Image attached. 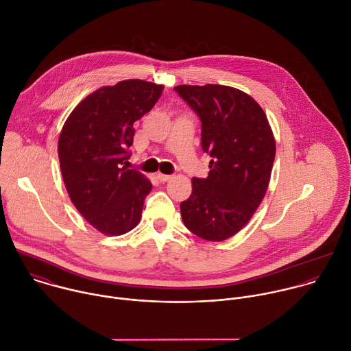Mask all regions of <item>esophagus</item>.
<instances>
[{"label": "esophagus", "mask_w": 351, "mask_h": 351, "mask_svg": "<svg viewBox=\"0 0 351 351\" xmlns=\"http://www.w3.org/2000/svg\"><path fill=\"white\" fill-rule=\"evenodd\" d=\"M157 178H158V180H160V182H168V180H171V179H172V175L158 173V175H157Z\"/></svg>", "instance_id": "esophagus-1"}]
</instances>
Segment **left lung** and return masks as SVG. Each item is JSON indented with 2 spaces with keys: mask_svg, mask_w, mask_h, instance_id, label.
<instances>
[{
  "mask_svg": "<svg viewBox=\"0 0 351 351\" xmlns=\"http://www.w3.org/2000/svg\"><path fill=\"white\" fill-rule=\"evenodd\" d=\"M202 121V147L211 157L208 176L193 178L180 203L184 226L195 236L222 241L253 217L267 193L275 138L267 115L248 94L221 84L173 88Z\"/></svg>",
  "mask_w": 351,
  "mask_h": 351,
  "instance_id": "8db88e82",
  "label": "left lung"
}]
</instances>
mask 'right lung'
I'll use <instances>...</instances> for the list:
<instances>
[{
	"mask_svg": "<svg viewBox=\"0 0 351 351\" xmlns=\"http://www.w3.org/2000/svg\"><path fill=\"white\" fill-rule=\"evenodd\" d=\"M164 86L130 79L88 94L68 117L58 140L62 179L82 217L108 236L132 230L153 184L126 167L133 123L152 110Z\"/></svg>",
	"mask_w": 351,
	"mask_h": 351,
	"instance_id": "right-lung-1",
	"label": "right lung"
}]
</instances>
